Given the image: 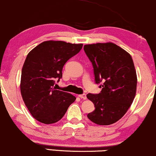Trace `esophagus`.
<instances>
[{"label": "esophagus", "instance_id": "1", "mask_svg": "<svg viewBox=\"0 0 156 156\" xmlns=\"http://www.w3.org/2000/svg\"><path fill=\"white\" fill-rule=\"evenodd\" d=\"M79 97L81 98V99H87V95L85 94H80V95H79Z\"/></svg>", "mask_w": 156, "mask_h": 156}]
</instances>
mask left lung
Listing matches in <instances>:
<instances>
[{
    "mask_svg": "<svg viewBox=\"0 0 156 156\" xmlns=\"http://www.w3.org/2000/svg\"><path fill=\"white\" fill-rule=\"evenodd\" d=\"M84 50L92 63L96 83L102 82L101 92L87 95L95 107L87 117L96 124H113L124 116L135 98L137 75L133 59L112 42L85 44Z\"/></svg>",
    "mask_w": 156,
    "mask_h": 156,
    "instance_id": "1",
    "label": "left lung"
}]
</instances>
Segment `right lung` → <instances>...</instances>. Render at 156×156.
I'll return each instance as SVG.
<instances>
[{
  "label": "right lung",
  "mask_w": 156,
  "mask_h": 156,
  "mask_svg": "<svg viewBox=\"0 0 156 156\" xmlns=\"http://www.w3.org/2000/svg\"><path fill=\"white\" fill-rule=\"evenodd\" d=\"M82 46L48 40L27 54L21 72L20 92L25 106L37 121L44 124L57 122L75 101L74 96L57 90L54 84L62 76L65 64Z\"/></svg>",
  "instance_id": "obj_1"
}]
</instances>
